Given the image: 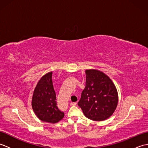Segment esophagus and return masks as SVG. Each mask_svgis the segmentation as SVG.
<instances>
[{
	"label": "esophagus",
	"instance_id": "esophagus-1",
	"mask_svg": "<svg viewBox=\"0 0 148 148\" xmlns=\"http://www.w3.org/2000/svg\"><path fill=\"white\" fill-rule=\"evenodd\" d=\"M76 102H71L70 103V106H76Z\"/></svg>",
	"mask_w": 148,
	"mask_h": 148
}]
</instances>
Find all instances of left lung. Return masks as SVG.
Listing matches in <instances>:
<instances>
[{"mask_svg":"<svg viewBox=\"0 0 148 148\" xmlns=\"http://www.w3.org/2000/svg\"><path fill=\"white\" fill-rule=\"evenodd\" d=\"M52 71L42 76L34 90L32 107L36 115L41 121L56 123L64 118V112L56 106V93L52 81Z\"/></svg>","mask_w":148,"mask_h":148,"instance_id":"1","label":"left lung"}]
</instances>
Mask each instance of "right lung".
Instances as JSON below:
<instances>
[{"label": "right lung", "instance_id": "1", "mask_svg": "<svg viewBox=\"0 0 148 148\" xmlns=\"http://www.w3.org/2000/svg\"><path fill=\"white\" fill-rule=\"evenodd\" d=\"M86 85L78 106L84 116L93 121H104L117 108L118 94L112 81L97 69L86 70Z\"/></svg>", "mask_w": 148, "mask_h": 148}]
</instances>
